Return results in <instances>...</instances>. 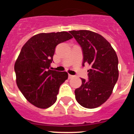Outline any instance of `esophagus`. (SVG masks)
<instances>
[{"instance_id":"esophagus-1","label":"esophagus","mask_w":134,"mask_h":134,"mask_svg":"<svg viewBox=\"0 0 134 134\" xmlns=\"http://www.w3.org/2000/svg\"><path fill=\"white\" fill-rule=\"evenodd\" d=\"M75 76L74 75H69V78H72V77H74Z\"/></svg>"}]
</instances>
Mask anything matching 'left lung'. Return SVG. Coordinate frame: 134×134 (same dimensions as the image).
<instances>
[{"label": "left lung", "instance_id": "left-lung-1", "mask_svg": "<svg viewBox=\"0 0 134 134\" xmlns=\"http://www.w3.org/2000/svg\"><path fill=\"white\" fill-rule=\"evenodd\" d=\"M82 48L83 63L91 66L88 80L75 91L77 102L86 108H95L111 94L118 80V58L115 51L101 35L90 30L69 31Z\"/></svg>", "mask_w": 134, "mask_h": 134}]
</instances>
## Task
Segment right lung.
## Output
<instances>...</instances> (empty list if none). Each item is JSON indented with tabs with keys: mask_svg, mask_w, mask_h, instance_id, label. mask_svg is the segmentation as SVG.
Wrapping results in <instances>:
<instances>
[{
	"mask_svg": "<svg viewBox=\"0 0 134 134\" xmlns=\"http://www.w3.org/2000/svg\"><path fill=\"white\" fill-rule=\"evenodd\" d=\"M72 38L67 32L41 33L31 37L21 48L14 66L16 82L27 100L40 108L56 102L67 72L49 69L58 44Z\"/></svg>",
	"mask_w": 134,
	"mask_h": 134,
	"instance_id": "obj_1",
	"label": "right lung"
}]
</instances>
